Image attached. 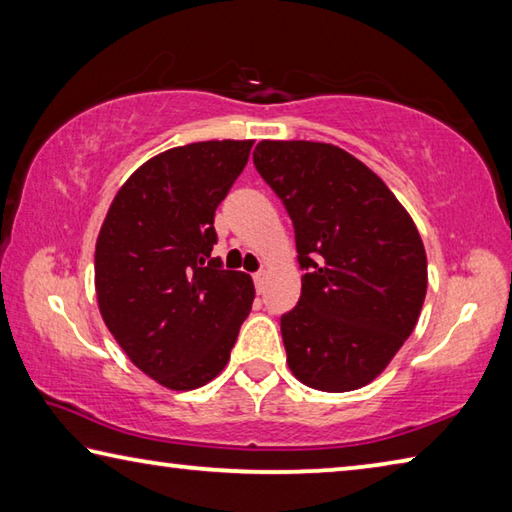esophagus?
Masks as SVG:
<instances>
[{
	"label": "esophagus",
	"instance_id": "1",
	"mask_svg": "<svg viewBox=\"0 0 512 512\" xmlns=\"http://www.w3.org/2000/svg\"><path fill=\"white\" fill-rule=\"evenodd\" d=\"M254 283H256V290L263 292V288H265V270H258L254 274Z\"/></svg>",
	"mask_w": 512,
	"mask_h": 512
}]
</instances>
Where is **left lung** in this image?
Segmentation results:
<instances>
[{"instance_id": "left-lung-1", "label": "left lung", "mask_w": 512, "mask_h": 512, "mask_svg": "<svg viewBox=\"0 0 512 512\" xmlns=\"http://www.w3.org/2000/svg\"><path fill=\"white\" fill-rule=\"evenodd\" d=\"M254 166L294 224L301 299L281 317L294 378L342 393L378 378L423 310L427 256L389 186L333 143L261 141Z\"/></svg>"}]
</instances>
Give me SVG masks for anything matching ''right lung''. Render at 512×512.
<instances>
[{"instance_id": "obj_1", "label": "right lung", "mask_w": 512, "mask_h": 512, "mask_svg": "<svg viewBox=\"0 0 512 512\" xmlns=\"http://www.w3.org/2000/svg\"><path fill=\"white\" fill-rule=\"evenodd\" d=\"M251 146L200 141L148 159L119 188L98 233V310L132 364L166 389L211 382L251 310V276L211 258L215 209Z\"/></svg>"}]
</instances>
